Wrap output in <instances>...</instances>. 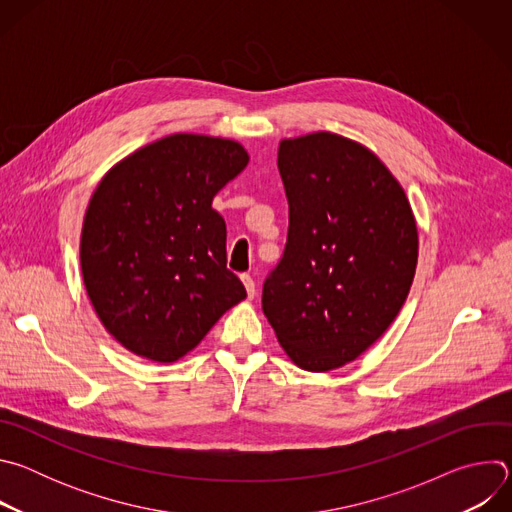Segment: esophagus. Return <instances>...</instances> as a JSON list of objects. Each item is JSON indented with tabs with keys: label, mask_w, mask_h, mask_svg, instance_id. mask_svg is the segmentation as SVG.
Instances as JSON below:
<instances>
[{
	"label": "esophagus",
	"mask_w": 512,
	"mask_h": 512,
	"mask_svg": "<svg viewBox=\"0 0 512 512\" xmlns=\"http://www.w3.org/2000/svg\"><path fill=\"white\" fill-rule=\"evenodd\" d=\"M241 281H243V285H245V289H247V298L253 300V298L257 296V287H255L253 277H251V275H241Z\"/></svg>",
	"instance_id": "esophagus-1"
}]
</instances>
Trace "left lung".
Returning a JSON list of instances; mask_svg holds the SVG:
<instances>
[{
	"mask_svg": "<svg viewBox=\"0 0 512 512\" xmlns=\"http://www.w3.org/2000/svg\"><path fill=\"white\" fill-rule=\"evenodd\" d=\"M277 168L289 233L263 285V314L291 362L328 373L369 350L401 312L417 267L415 214L391 170L350 137H285Z\"/></svg>",
	"mask_w": 512,
	"mask_h": 512,
	"instance_id": "8db88e82",
	"label": "left lung"
}]
</instances>
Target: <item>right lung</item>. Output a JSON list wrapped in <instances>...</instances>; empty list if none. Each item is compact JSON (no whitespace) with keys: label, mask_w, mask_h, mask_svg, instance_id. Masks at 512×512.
Listing matches in <instances>:
<instances>
[{"label":"right lung","mask_w":512,"mask_h":512,"mask_svg":"<svg viewBox=\"0 0 512 512\" xmlns=\"http://www.w3.org/2000/svg\"><path fill=\"white\" fill-rule=\"evenodd\" d=\"M247 164L235 139L172 133L119 160L95 188L81 231L83 281L101 324L129 352L176 362L247 298L212 208Z\"/></svg>","instance_id":"add662e5"}]
</instances>
